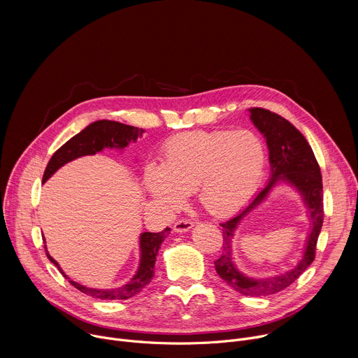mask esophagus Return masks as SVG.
<instances>
[{
	"instance_id": "obj_1",
	"label": "esophagus",
	"mask_w": 358,
	"mask_h": 358,
	"mask_svg": "<svg viewBox=\"0 0 358 358\" xmlns=\"http://www.w3.org/2000/svg\"><path fill=\"white\" fill-rule=\"evenodd\" d=\"M192 227H194V224H192L191 221H188V220H181V221L176 222L173 231H174L176 234H182V232L189 231Z\"/></svg>"
}]
</instances>
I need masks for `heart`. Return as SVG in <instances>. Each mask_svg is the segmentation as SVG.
I'll list each match as a JSON object with an SVG mask.
<instances>
[{"instance_id": "1", "label": "heart", "mask_w": 358, "mask_h": 358, "mask_svg": "<svg viewBox=\"0 0 358 358\" xmlns=\"http://www.w3.org/2000/svg\"><path fill=\"white\" fill-rule=\"evenodd\" d=\"M265 160V145L250 130L188 131L164 144L160 166L144 167L143 187L166 213L178 210L195 191L203 210L225 217L257 191Z\"/></svg>"}]
</instances>
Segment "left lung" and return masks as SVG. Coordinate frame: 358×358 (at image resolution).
Returning a JSON list of instances; mask_svg holds the SVG:
<instances>
[{
  "label": "left lung",
  "mask_w": 358,
  "mask_h": 358,
  "mask_svg": "<svg viewBox=\"0 0 358 358\" xmlns=\"http://www.w3.org/2000/svg\"><path fill=\"white\" fill-rule=\"evenodd\" d=\"M248 113L252 124L266 140L271 176L268 184L250 199L241 213L221 224L224 249L221 257L215 261V271L228 286L241 294L268 296L290 286L315 259L316 243L323 225V184L320 167L310 144L292 123L261 108L249 109ZM280 186L290 187L299 196L306 210L310 231L305 236L301 258L293 267L280 274L266 278L249 277L234 262L233 239L236 231L241 221Z\"/></svg>",
  "instance_id": "1"
}]
</instances>
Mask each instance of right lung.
<instances>
[{
	"label": "right lung",
	"instance_id": "1",
	"mask_svg": "<svg viewBox=\"0 0 358 358\" xmlns=\"http://www.w3.org/2000/svg\"><path fill=\"white\" fill-rule=\"evenodd\" d=\"M143 133H144L143 129L123 124L113 120H97L90 123L80 133H78L71 140H68L55 152V155L50 157L46 166V170L43 173L42 184L46 182L62 166L68 164L69 162H73L83 156H94L96 152L103 151V148H115V150L123 151L130 143H136L137 138L143 136ZM170 231H171L170 228H166L164 231L157 234L141 232L138 236V266L134 275L124 285L109 287V289L89 287L79 282L72 280L61 268V265L49 255L45 238H43V242H45V250H46L48 259L59 269V272L66 279H69L72 286H75L80 292L94 299L124 300L136 296L150 283L152 275H155V265H156L159 249L164 242L166 236L170 234Z\"/></svg>",
	"mask_w": 358,
	"mask_h": 358
}]
</instances>
